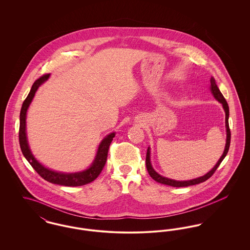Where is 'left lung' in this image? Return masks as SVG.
I'll use <instances>...</instances> for the list:
<instances>
[{
	"label": "left lung",
	"instance_id": "left-lung-1",
	"mask_svg": "<svg viewBox=\"0 0 250 250\" xmlns=\"http://www.w3.org/2000/svg\"><path fill=\"white\" fill-rule=\"evenodd\" d=\"M211 86H210V91L212 93V95H214V98L222 104V107L224 108V111H225V124H226V144H225V149H224V152L222 155L220 156V158L218 159V161L216 162V164L214 165V167L209 171L207 172L205 175L201 176V177H198V178L192 179V180H188V181H176V180H173V179L167 178L164 177L160 174H158L154 167L152 166V163H151V149L150 147H148L147 149V154H146V167H147V170L150 174V176L152 178L154 179L155 181H156L157 183H160V184H163V185H167V186H170V187H174V188H183V187H189V186H194V185H198L200 183H202L204 181H206L207 179L210 178L213 174H214V171L216 170V168L218 167V166L220 165V163L222 162V160L225 158L227 154H228V151H229V143H230V130H229V106H228V103H227L226 99L224 98L223 95L221 94V92L219 91L217 85L215 83V81H214V78H211Z\"/></svg>",
	"mask_w": 250,
	"mask_h": 250
}]
</instances>
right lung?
<instances>
[{"label":"right lung","mask_w":250,"mask_h":250,"mask_svg":"<svg viewBox=\"0 0 250 250\" xmlns=\"http://www.w3.org/2000/svg\"><path fill=\"white\" fill-rule=\"evenodd\" d=\"M48 78H49V74L42 76L41 78L36 80L31 88L29 95L26 97L22 104L21 115H20V133H19L21 152L23 154L24 157L31 164V166L36 169V172L42 178L45 179L49 183L65 186V187H80V186L87 185L98 177V175L100 174V172L102 171L103 167L105 166L107 161L108 147L110 145V143L112 142L113 138L115 137V132L108 134L101 141V143L97 148V152L93 163L88 168L84 169L83 171H78V172L55 171L42 165L32 154V151L28 143L27 133H26V115H27V110L29 108V106L31 105L35 97L36 91L42 84L48 81Z\"/></svg>","instance_id":"add662e5"}]
</instances>
